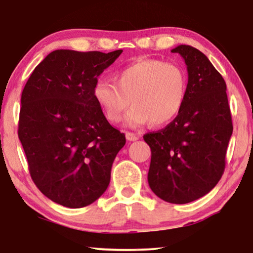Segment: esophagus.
Listing matches in <instances>:
<instances>
[{
  "instance_id": "34e87169",
  "label": "esophagus",
  "mask_w": 253,
  "mask_h": 253,
  "mask_svg": "<svg viewBox=\"0 0 253 253\" xmlns=\"http://www.w3.org/2000/svg\"><path fill=\"white\" fill-rule=\"evenodd\" d=\"M126 140H129V141H134V140H138V137L136 133H132V132H126Z\"/></svg>"
}]
</instances>
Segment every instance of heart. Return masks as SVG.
Instances as JSON below:
<instances>
[{"instance_id":"b5f03b06","label":"heart","mask_w":253,"mask_h":253,"mask_svg":"<svg viewBox=\"0 0 253 253\" xmlns=\"http://www.w3.org/2000/svg\"><path fill=\"white\" fill-rule=\"evenodd\" d=\"M186 94V75L177 64L140 60L116 75V84L100 79L93 98L110 123H119L127 109L126 124L138 127L152 122L162 126L181 110Z\"/></svg>"}]
</instances>
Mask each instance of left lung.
Returning <instances> with one entry per match:
<instances>
[{
  "label": "left lung",
  "instance_id": "obj_1",
  "mask_svg": "<svg viewBox=\"0 0 253 253\" xmlns=\"http://www.w3.org/2000/svg\"><path fill=\"white\" fill-rule=\"evenodd\" d=\"M171 53L181 55L188 69L185 100L165 129L144 136L152 152L147 179L159 198L186 204L220 181L233 123L226 82L206 55L186 44Z\"/></svg>",
  "mask_w": 253,
  "mask_h": 253
}]
</instances>
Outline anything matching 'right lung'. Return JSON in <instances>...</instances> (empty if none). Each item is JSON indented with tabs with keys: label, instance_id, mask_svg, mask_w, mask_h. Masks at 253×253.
I'll list each match as a JSON object with an SVG mask.
<instances>
[{
	"label": "right lung",
	"instance_id": "obj_1",
	"mask_svg": "<svg viewBox=\"0 0 253 253\" xmlns=\"http://www.w3.org/2000/svg\"><path fill=\"white\" fill-rule=\"evenodd\" d=\"M122 51L54 50L23 89L18 137L31 177L62 206L81 209L101 197L126 145L93 98L98 77Z\"/></svg>",
	"mask_w": 253,
	"mask_h": 253
}]
</instances>
